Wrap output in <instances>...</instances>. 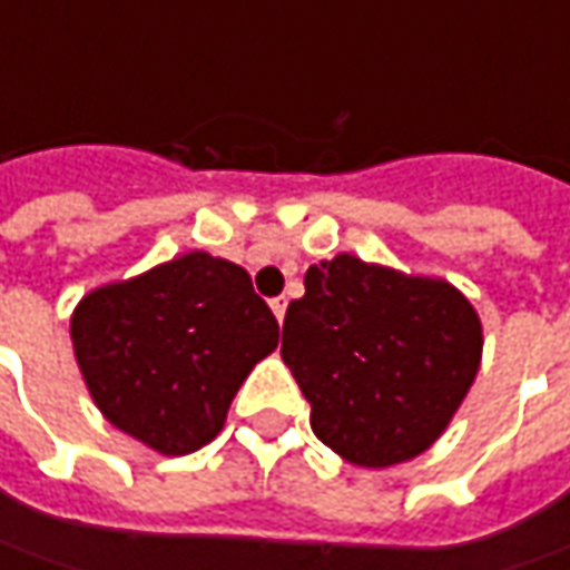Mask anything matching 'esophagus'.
<instances>
[{
    "label": "esophagus",
    "instance_id": "obj_1",
    "mask_svg": "<svg viewBox=\"0 0 570 570\" xmlns=\"http://www.w3.org/2000/svg\"><path fill=\"white\" fill-rule=\"evenodd\" d=\"M285 311H288V297H285V295L273 297V314H275V320H278V323L285 320Z\"/></svg>",
    "mask_w": 570,
    "mask_h": 570
}]
</instances>
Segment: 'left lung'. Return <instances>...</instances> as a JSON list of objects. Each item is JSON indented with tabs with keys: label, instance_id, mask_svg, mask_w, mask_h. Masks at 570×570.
<instances>
[{
	"label": "left lung",
	"instance_id": "left-lung-1",
	"mask_svg": "<svg viewBox=\"0 0 570 570\" xmlns=\"http://www.w3.org/2000/svg\"><path fill=\"white\" fill-rule=\"evenodd\" d=\"M282 358L320 441L355 466L383 470L419 456L450 425L479 371L482 323L444 278L340 253L304 275Z\"/></svg>",
	"mask_w": 570,
	"mask_h": 570
}]
</instances>
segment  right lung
<instances>
[{
	"label": "right lung",
	"instance_id": "right-lung-1",
	"mask_svg": "<svg viewBox=\"0 0 570 570\" xmlns=\"http://www.w3.org/2000/svg\"><path fill=\"white\" fill-rule=\"evenodd\" d=\"M72 345L110 425L165 456L208 444L278 323L250 275L203 250L81 297Z\"/></svg>",
	"mask_w": 570,
	"mask_h": 570
}]
</instances>
